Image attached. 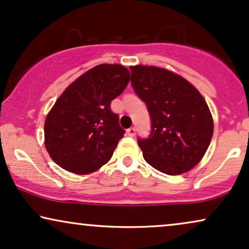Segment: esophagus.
I'll use <instances>...</instances> for the list:
<instances>
[{
    "label": "esophagus",
    "instance_id": "1",
    "mask_svg": "<svg viewBox=\"0 0 249 249\" xmlns=\"http://www.w3.org/2000/svg\"><path fill=\"white\" fill-rule=\"evenodd\" d=\"M135 132H137V130H135V127H131V128H128V130L126 131V133H127L128 137L133 138L134 135H135Z\"/></svg>",
    "mask_w": 249,
    "mask_h": 249
}]
</instances>
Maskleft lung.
Instances as JSON below:
<instances>
[{"mask_svg": "<svg viewBox=\"0 0 249 249\" xmlns=\"http://www.w3.org/2000/svg\"><path fill=\"white\" fill-rule=\"evenodd\" d=\"M131 84L152 122L149 137L138 139L146 162L170 176L194 168L213 133L212 114L199 90L179 74L144 65L131 67Z\"/></svg>", "mask_w": 249, "mask_h": 249, "instance_id": "left-lung-1", "label": "left lung"}]
</instances>
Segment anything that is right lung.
<instances>
[{
    "label": "right lung",
    "instance_id": "add662e5",
    "mask_svg": "<svg viewBox=\"0 0 249 249\" xmlns=\"http://www.w3.org/2000/svg\"><path fill=\"white\" fill-rule=\"evenodd\" d=\"M128 81L130 71L123 65L100 64L62 93L45 122V144L53 161L87 175L111 159L125 131L110 105Z\"/></svg>",
    "mask_w": 249,
    "mask_h": 249
}]
</instances>
